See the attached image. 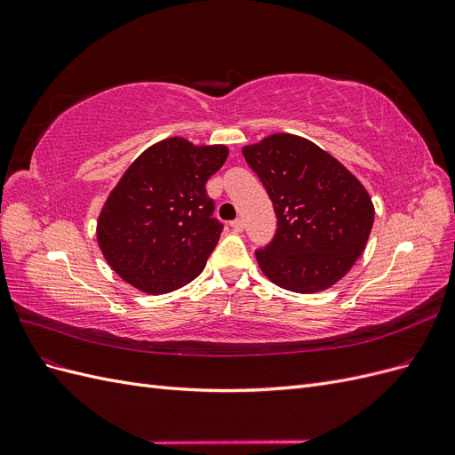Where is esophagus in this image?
Masks as SVG:
<instances>
[{"label":"esophagus","instance_id":"esophagus-1","mask_svg":"<svg viewBox=\"0 0 455 455\" xmlns=\"http://www.w3.org/2000/svg\"><path fill=\"white\" fill-rule=\"evenodd\" d=\"M231 229L241 233V231L244 229V222H243V220H241V218H239V220H233V222H231Z\"/></svg>","mask_w":455,"mask_h":455}]
</instances>
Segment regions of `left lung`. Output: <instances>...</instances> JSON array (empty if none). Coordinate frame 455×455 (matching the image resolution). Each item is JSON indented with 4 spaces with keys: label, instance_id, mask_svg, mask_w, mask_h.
<instances>
[{
    "label": "left lung",
    "instance_id": "obj_1",
    "mask_svg": "<svg viewBox=\"0 0 455 455\" xmlns=\"http://www.w3.org/2000/svg\"><path fill=\"white\" fill-rule=\"evenodd\" d=\"M277 214L273 241L256 252L266 277L286 291L315 294L355 266L374 226L366 188L343 164L296 134L277 132L243 148Z\"/></svg>",
    "mask_w": 455,
    "mask_h": 455
}]
</instances>
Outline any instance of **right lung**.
Masks as SVG:
<instances>
[{
  "label": "right lung",
  "instance_id": "1",
  "mask_svg": "<svg viewBox=\"0 0 455 455\" xmlns=\"http://www.w3.org/2000/svg\"><path fill=\"white\" fill-rule=\"evenodd\" d=\"M229 149L180 136L149 146L109 191L96 239L119 277L146 294H167L194 281L218 244L222 224L204 184Z\"/></svg>",
  "mask_w": 455,
  "mask_h": 455
}]
</instances>
